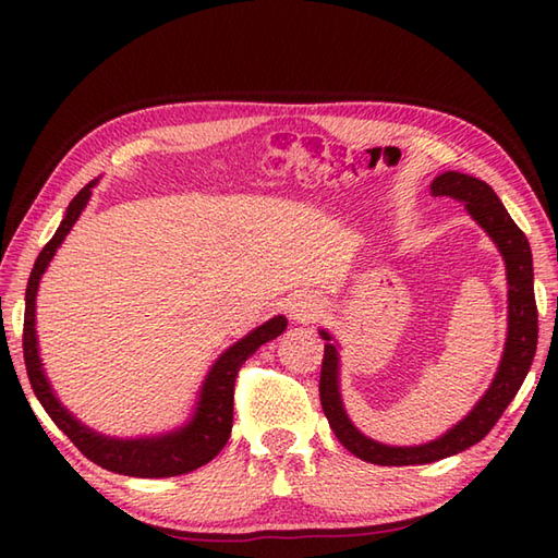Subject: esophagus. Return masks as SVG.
I'll return each instance as SVG.
<instances>
[{
  "label": "esophagus",
  "mask_w": 558,
  "mask_h": 558,
  "mask_svg": "<svg viewBox=\"0 0 558 558\" xmlns=\"http://www.w3.org/2000/svg\"><path fill=\"white\" fill-rule=\"evenodd\" d=\"M292 316L298 318V322H306V318H312V306L292 304Z\"/></svg>",
  "instance_id": "1"
}]
</instances>
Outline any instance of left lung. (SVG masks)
<instances>
[{"label": "left lung", "instance_id": "obj_1", "mask_svg": "<svg viewBox=\"0 0 558 558\" xmlns=\"http://www.w3.org/2000/svg\"><path fill=\"white\" fill-rule=\"evenodd\" d=\"M432 196H450L456 201H465L470 216L487 230L496 246L501 248L508 272V340L494 384L477 402L475 410L460 424H456L448 434L436 438V441L410 448L376 444L354 429L345 410H342V400L338 393V352L328 342L324 350L322 381H318L322 408L326 412L330 429L338 436V441L350 453L366 462H374V465H424V462L456 456L460 450L482 441L494 429V424L499 422L504 410L511 405L520 386H523L537 350L535 282H532V252L525 232L508 216V210L504 208L499 196L494 194V189L487 182L477 180V177L460 172L438 174L432 182ZM322 338L330 340V336L324 333V330Z\"/></svg>", "mask_w": 558, "mask_h": 558}]
</instances>
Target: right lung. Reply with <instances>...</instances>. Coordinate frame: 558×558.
I'll return each mask as SVG.
<instances>
[{"instance_id":"1","label":"right lung","mask_w":558,"mask_h":558,"mask_svg":"<svg viewBox=\"0 0 558 558\" xmlns=\"http://www.w3.org/2000/svg\"><path fill=\"white\" fill-rule=\"evenodd\" d=\"M96 184L93 180L71 201L66 208V216L59 225L54 236L43 246L40 256L35 258V266L31 270L28 288H26V314H23V360H26V372L31 378L33 393L38 396L40 405L50 414L52 422L62 429L71 444H74L83 456L96 462V465L120 472L129 477H174L192 472L208 460L216 458L222 446L228 444L232 432V410H234V381L240 374L242 364L252 357V354L264 345V342L278 338L286 330L288 322L282 316L270 318L264 326H258L254 333H248L240 342H234L230 350L220 354V360L213 364L208 378L201 388V400L194 420L182 429L165 436H150V438H108L96 432H90L76 422L71 414L62 408L52 393L50 384L43 374V364L38 357V338H35V294H38V282L50 264L57 246L64 242L69 230L74 228L81 210L86 208L90 198V186Z\"/></svg>"}]
</instances>
